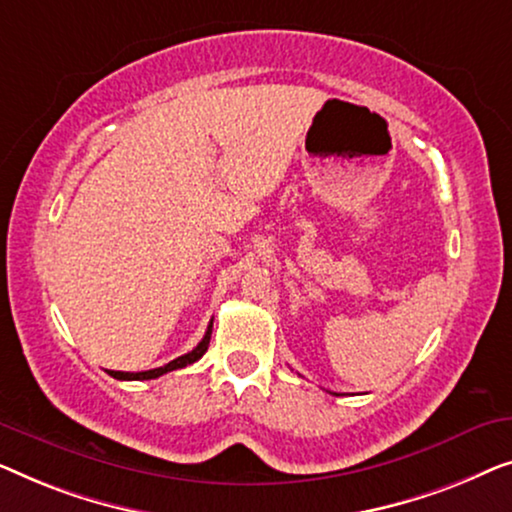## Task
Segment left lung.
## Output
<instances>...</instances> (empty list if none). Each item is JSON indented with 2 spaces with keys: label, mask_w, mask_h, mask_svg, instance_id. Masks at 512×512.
<instances>
[{
  "label": "left lung",
  "mask_w": 512,
  "mask_h": 512,
  "mask_svg": "<svg viewBox=\"0 0 512 512\" xmlns=\"http://www.w3.org/2000/svg\"><path fill=\"white\" fill-rule=\"evenodd\" d=\"M334 394H336V392H334ZM336 397H338V394H336Z\"/></svg>",
  "instance_id": "left-lung-1"
}]
</instances>
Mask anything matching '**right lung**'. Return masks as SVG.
I'll return each mask as SVG.
<instances>
[{
    "label": "right lung",
    "mask_w": 512,
    "mask_h": 512,
    "mask_svg": "<svg viewBox=\"0 0 512 512\" xmlns=\"http://www.w3.org/2000/svg\"><path fill=\"white\" fill-rule=\"evenodd\" d=\"M211 331H213V320H211V325H208L206 334H204V338H201V341H199L197 348L187 352V355L176 357L174 362H169V364L160 366V369L139 371V373H127V371H109V376L118 378V380H153V378H160V376H164V373H169V371L183 369V366H187V364H194V362H197V359H201V355H204V352L208 350V343H211Z\"/></svg>",
    "instance_id": "1"
}]
</instances>
